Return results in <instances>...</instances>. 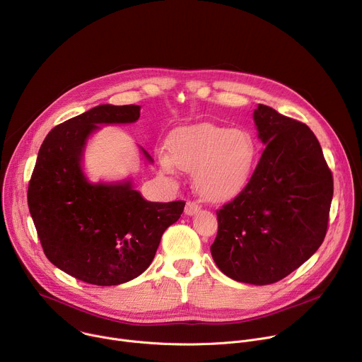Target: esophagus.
Segmentation results:
<instances>
[{"label": "esophagus", "mask_w": 362, "mask_h": 362, "mask_svg": "<svg viewBox=\"0 0 362 362\" xmlns=\"http://www.w3.org/2000/svg\"><path fill=\"white\" fill-rule=\"evenodd\" d=\"M199 211H200V204H199L197 202H192V200H189V202L186 203L185 214H186L187 216H192V215L197 214Z\"/></svg>", "instance_id": "obj_1"}]
</instances>
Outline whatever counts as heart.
I'll return each mask as SVG.
<instances>
[{
  "instance_id": "obj_1",
  "label": "heart",
  "mask_w": 362,
  "mask_h": 362,
  "mask_svg": "<svg viewBox=\"0 0 362 362\" xmlns=\"http://www.w3.org/2000/svg\"><path fill=\"white\" fill-rule=\"evenodd\" d=\"M169 151L159 150L163 172L176 168L194 172V185L202 196L219 202L239 193L250 177L256 146L249 133L228 130L214 124H200L177 130Z\"/></svg>"
}]
</instances>
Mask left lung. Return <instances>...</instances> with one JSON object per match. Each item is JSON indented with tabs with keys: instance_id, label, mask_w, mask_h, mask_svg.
Segmentation results:
<instances>
[{
	"instance_id": "left-lung-1",
	"label": "left lung",
	"mask_w": 362,
	"mask_h": 362,
	"mask_svg": "<svg viewBox=\"0 0 362 362\" xmlns=\"http://www.w3.org/2000/svg\"><path fill=\"white\" fill-rule=\"evenodd\" d=\"M267 144L247 185L218 215L214 261L229 278L275 284L322 245L334 194L321 144L305 123L259 105L253 112Z\"/></svg>"
}]
</instances>
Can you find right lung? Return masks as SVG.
Here are the masks:
<instances>
[{"instance_id": "add662e5", "label": "right lung", "mask_w": 362, "mask_h": 362, "mask_svg": "<svg viewBox=\"0 0 362 362\" xmlns=\"http://www.w3.org/2000/svg\"><path fill=\"white\" fill-rule=\"evenodd\" d=\"M139 117L140 106L101 105L56 126L28 183V209L48 261L91 285H119L143 274L185 209L183 200H144L130 182L91 185L84 177L81 154L97 124Z\"/></svg>"}]
</instances>
